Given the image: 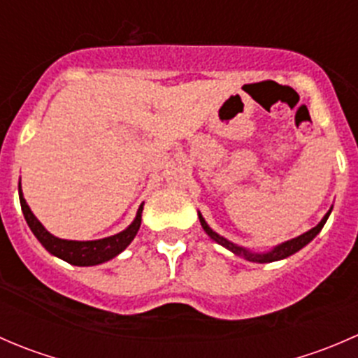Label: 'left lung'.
<instances>
[{
  "label": "left lung",
  "instance_id": "obj_1",
  "mask_svg": "<svg viewBox=\"0 0 358 358\" xmlns=\"http://www.w3.org/2000/svg\"><path fill=\"white\" fill-rule=\"evenodd\" d=\"M331 211H333V208H331L329 211L326 213V216H324V218L320 220L319 225L313 227V229H310L308 232L301 234V236L294 237V239H291V241H286V243L279 244V246H275V248L270 249V251H266V252H252V251H249V249H246V248H241V246H237V244L230 243L229 239H225V237H222V236H220V234H216L215 230H213L211 227H209L208 223H206V220L202 218L201 213H199V222H201L202 229H204V232L208 234V236L211 237V239L215 241V243H218L220 246H223V248L229 249V251H232L234 255L243 256V258L249 259V262L272 263V262H277V259H284V258H287V256L294 255V252H298L299 249L305 248L306 244L310 243V241L315 239L317 234H319L320 230H322V227L326 225V222H327V218H329Z\"/></svg>",
  "mask_w": 358,
  "mask_h": 358
}]
</instances>
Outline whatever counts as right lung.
<instances>
[{"mask_svg":"<svg viewBox=\"0 0 358 358\" xmlns=\"http://www.w3.org/2000/svg\"><path fill=\"white\" fill-rule=\"evenodd\" d=\"M19 199H20V206H22L25 222H27L29 229L32 230L36 239L43 244V248H45L48 252H52L53 256H57V258L64 259V262L71 263V265H76V266H93V265H100V263L103 262H109V259L114 258V256H117L119 252L124 251V249L129 246V243L135 239L136 232H138L140 223H142L143 204H140L131 225H129L126 230H122V232L115 234V236L106 237V239H99V241H66V239H59V237L52 236V234L41 225V222L36 218L34 213L31 211V208H29L27 202H25L22 189H20V187H19Z\"/></svg>","mask_w":358,"mask_h":358,"instance_id":"1","label":"right lung"}]
</instances>
